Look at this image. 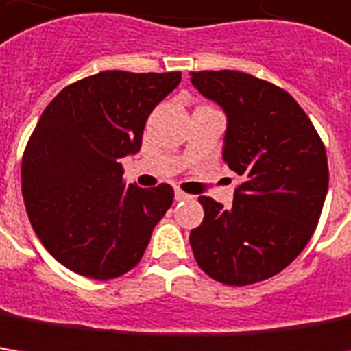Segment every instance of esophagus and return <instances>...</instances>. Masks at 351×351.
Segmentation results:
<instances>
[{
    "mask_svg": "<svg viewBox=\"0 0 351 351\" xmlns=\"http://www.w3.org/2000/svg\"><path fill=\"white\" fill-rule=\"evenodd\" d=\"M191 199H193L191 195H187V193L176 189V201H191Z\"/></svg>",
    "mask_w": 351,
    "mask_h": 351,
    "instance_id": "esophagus-1",
    "label": "esophagus"
}]
</instances>
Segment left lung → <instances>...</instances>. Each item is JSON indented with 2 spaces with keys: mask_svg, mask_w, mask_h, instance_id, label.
Returning a JSON list of instances; mask_svg holds the SVG:
<instances>
[{
  "mask_svg": "<svg viewBox=\"0 0 351 351\" xmlns=\"http://www.w3.org/2000/svg\"><path fill=\"white\" fill-rule=\"evenodd\" d=\"M193 86L224 110L222 158L241 178L230 208L199 197L195 261L228 286L284 270L311 239L328 191L326 150L290 94L241 71H193Z\"/></svg>",
  "mask_w": 351,
  "mask_h": 351,
  "instance_id": "left-lung-1",
  "label": "left lung"
}]
</instances>
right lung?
<instances>
[{"instance_id":"right-lung-1","label":"right lung","mask_w":351,"mask_h":351,"mask_svg":"<svg viewBox=\"0 0 351 351\" xmlns=\"http://www.w3.org/2000/svg\"><path fill=\"white\" fill-rule=\"evenodd\" d=\"M180 82V71H102L65 86L44 110L23 154V199L63 267L110 280L141 261L173 189L125 185L121 158L141 150L148 115Z\"/></svg>"}]
</instances>
